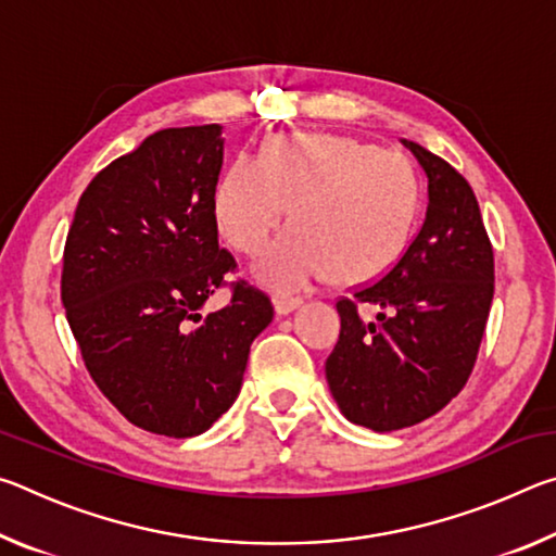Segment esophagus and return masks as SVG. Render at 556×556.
<instances>
[{"instance_id": "esophagus-1", "label": "esophagus", "mask_w": 556, "mask_h": 556, "mask_svg": "<svg viewBox=\"0 0 556 556\" xmlns=\"http://www.w3.org/2000/svg\"><path fill=\"white\" fill-rule=\"evenodd\" d=\"M301 304H304V301H301L299 296H277L275 299V312H277V316H289Z\"/></svg>"}]
</instances>
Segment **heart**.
<instances>
[{"label": "heart", "mask_w": 556, "mask_h": 556, "mask_svg": "<svg viewBox=\"0 0 556 556\" xmlns=\"http://www.w3.org/2000/svg\"><path fill=\"white\" fill-rule=\"evenodd\" d=\"M294 223L252 275L275 291H299L333 271L368 281L388 271L409 240L419 184L409 159L355 137L291 131L238 156L213 193L215 225L244 255L265 250L287 215Z\"/></svg>", "instance_id": "1"}]
</instances>
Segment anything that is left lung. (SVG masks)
Wrapping results in <instances>:
<instances>
[{
  "label": "left lung",
  "instance_id": "obj_1",
  "mask_svg": "<svg viewBox=\"0 0 556 556\" xmlns=\"http://www.w3.org/2000/svg\"><path fill=\"white\" fill-rule=\"evenodd\" d=\"M427 176V215L388 275L336 304L341 336L326 380L343 417L397 431L434 417L473 370L493 301V248L473 188L444 159L402 139ZM357 303L380 305L375 323Z\"/></svg>",
  "mask_w": 556,
  "mask_h": 556
}]
</instances>
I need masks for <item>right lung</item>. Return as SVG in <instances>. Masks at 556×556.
Masks as SVG:
<instances>
[{
	"label": "right lung",
	"mask_w": 556,
	"mask_h": 556,
	"mask_svg": "<svg viewBox=\"0 0 556 556\" xmlns=\"http://www.w3.org/2000/svg\"><path fill=\"white\" fill-rule=\"evenodd\" d=\"M223 144L220 125L154 131L92 178L63 252L61 299L90 378L131 425L172 439L232 407L275 316L242 281L201 316L235 269L213 215Z\"/></svg>",
	"instance_id": "1"
}]
</instances>
